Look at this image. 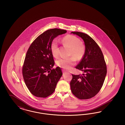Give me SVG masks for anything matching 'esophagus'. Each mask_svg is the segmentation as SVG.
I'll return each instance as SVG.
<instances>
[{
    "label": "esophagus",
    "instance_id": "obj_1",
    "mask_svg": "<svg viewBox=\"0 0 125 125\" xmlns=\"http://www.w3.org/2000/svg\"><path fill=\"white\" fill-rule=\"evenodd\" d=\"M63 74H64H64H66V73H68V72H65L64 70H63Z\"/></svg>",
    "mask_w": 125,
    "mask_h": 125
}]
</instances>
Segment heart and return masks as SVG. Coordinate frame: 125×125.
Returning <instances> with one entry per match:
<instances>
[{"label": "heart", "instance_id": "b5f03b06", "mask_svg": "<svg viewBox=\"0 0 125 125\" xmlns=\"http://www.w3.org/2000/svg\"><path fill=\"white\" fill-rule=\"evenodd\" d=\"M63 44L70 48L69 58H60L56 61L57 65L65 70H69L76 63V60H82L85 53V46L81 40L75 36L68 35L62 39ZM51 51L54 57L57 58L59 56L60 48L57 41L53 39L50 45Z\"/></svg>", "mask_w": 125, "mask_h": 125}]
</instances>
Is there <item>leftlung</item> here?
I'll list each match as a JSON object with an SVG mask.
<instances>
[{"label": "left lung", "mask_w": 125, "mask_h": 125, "mask_svg": "<svg viewBox=\"0 0 125 125\" xmlns=\"http://www.w3.org/2000/svg\"><path fill=\"white\" fill-rule=\"evenodd\" d=\"M81 37L85 45V53L75 68L84 72L83 74H72L70 82L72 93L80 99H88L101 89L107 73L106 64L100 48L87 34L72 32Z\"/></svg>", "instance_id": "left-lung-1"}]
</instances>
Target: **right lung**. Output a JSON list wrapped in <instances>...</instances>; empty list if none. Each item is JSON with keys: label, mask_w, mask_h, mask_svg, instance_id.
Returning a JSON list of instances; mask_svg holds the SVG:
<instances>
[{"label": "right lung", "mask_w": 125, "mask_h": 125, "mask_svg": "<svg viewBox=\"0 0 125 125\" xmlns=\"http://www.w3.org/2000/svg\"><path fill=\"white\" fill-rule=\"evenodd\" d=\"M58 29L47 30L32 42L28 50L22 68L24 82L30 93L38 97L52 95L62 75L60 67L54 65L50 45L54 38L66 33Z\"/></svg>", "instance_id": "1"}]
</instances>
